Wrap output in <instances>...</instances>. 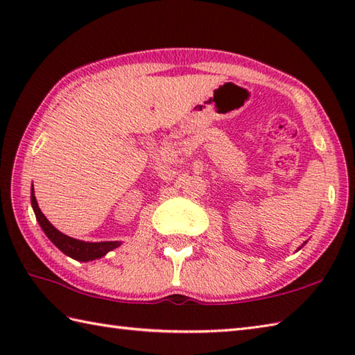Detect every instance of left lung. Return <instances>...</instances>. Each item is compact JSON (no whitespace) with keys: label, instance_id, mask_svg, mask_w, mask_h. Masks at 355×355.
Listing matches in <instances>:
<instances>
[{"label":"left lung","instance_id":"1","mask_svg":"<svg viewBox=\"0 0 355 355\" xmlns=\"http://www.w3.org/2000/svg\"><path fill=\"white\" fill-rule=\"evenodd\" d=\"M304 244H305V243H304ZM304 244H302V245H304ZM302 245H300V247H302ZM300 247H299V248H297V250H300Z\"/></svg>","mask_w":355,"mask_h":355}]
</instances>
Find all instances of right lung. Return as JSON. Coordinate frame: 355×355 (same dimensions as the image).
Here are the masks:
<instances>
[{
    "mask_svg": "<svg viewBox=\"0 0 355 355\" xmlns=\"http://www.w3.org/2000/svg\"><path fill=\"white\" fill-rule=\"evenodd\" d=\"M30 200H32V207L36 215V221L40 223L41 229L44 230L45 235L55 244L59 250L64 254L70 256V258L80 261V262H88L99 259L102 256L107 254L108 252L114 250V248L120 247V241H102V243H88V241H80L74 239L71 236L64 235L62 232H59L55 225H53L45 215L41 212L40 206H37V201L35 197V191L32 186V192H30Z\"/></svg>",
    "mask_w": 355,
    "mask_h": 355,
    "instance_id": "add662e5",
    "label": "right lung"
}]
</instances>
